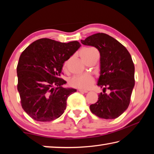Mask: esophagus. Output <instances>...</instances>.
<instances>
[{
	"instance_id": "1",
	"label": "esophagus",
	"mask_w": 154,
	"mask_h": 154,
	"mask_svg": "<svg viewBox=\"0 0 154 154\" xmlns=\"http://www.w3.org/2000/svg\"><path fill=\"white\" fill-rule=\"evenodd\" d=\"M79 92H82V93H87L88 91L87 90H79Z\"/></svg>"
}]
</instances>
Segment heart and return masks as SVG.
Wrapping results in <instances>:
<instances>
[{
  "instance_id": "obj_1",
  "label": "heart",
  "mask_w": 154,
  "mask_h": 154,
  "mask_svg": "<svg viewBox=\"0 0 154 154\" xmlns=\"http://www.w3.org/2000/svg\"><path fill=\"white\" fill-rule=\"evenodd\" d=\"M94 51L92 48H87L80 52L81 57L83 59L90 55L91 52ZM67 67V62H65L63 65V69H66ZM95 79L93 76L90 74H82L79 75H74L69 80V84L72 88H78L80 90H88L92 86L94 83Z\"/></svg>"
}]
</instances>
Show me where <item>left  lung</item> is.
I'll return each mask as SVG.
<instances>
[{
  "instance_id": "8db88e82",
  "label": "left lung",
  "mask_w": 154,
  "mask_h": 154,
  "mask_svg": "<svg viewBox=\"0 0 154 154\" xmlns=\"http://www.w3.org/2000/svg\"><path fill=\"white\" fill-rule=\"evenodd\" d=\"M100 54V75L98 85L103 88L98 100L90 106L98 118L111 119L120 116L128 107L134 86V65L128 51L119 41L105 33H96L82 40ZM110 90L109 95L106 90Z\"/></svg>"
}]
</instances>
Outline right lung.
Segmentation results:
<instances>
[{"label":"right lung","mask_w":154,"mask_h":154,"mask_svg":"<svg viewBox=\"0 0 154 154\" xmlns=\"http://www.w3.org/2000/svg\"><path fill=\"white\" fill-rule=\"evenodd\" d=\"M78 41L61 43L40 38L20 55L17 66V90L23 109L38 122H51L63 114L66 100L76 90L64 88L60 78L64 62L80 48Z\"/></svg>","instance_id":"1"}]
</instances>
